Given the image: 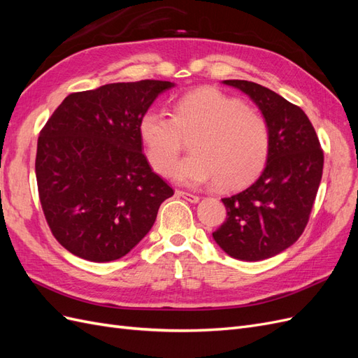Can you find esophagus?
<instances>
[{"label":"esophagus","instance_id":"esophagus-1","mask_svg":"<svg viewBox=\"0 0 358 358\" xmlns=\"http://www.w3.org/2000/svg\"><path fill=\"white\" fill-rule=\"evenodd\" d=\"M176 196L180 199H185L189 203H199L200 197L199 196H194L191 192H185V191H176Z\"/></svg>","mask_w":358,"mask_h":358}]
</instances>
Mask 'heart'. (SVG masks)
<instances>
[{
    "mask_svg": "<svg viewBox=\"0 0 358 358\" xmlns=\"http://www.w3.org/2000/svg\"><path fill=\"white\" fill-rule=\"evenodd\" d=\"M140 142L152 169L167 175L183 139L192 138V155L170 175L182 185L233 189L254 180L266 166L270 133L257 110L216 88L183 94L171 106V117L148 110L138 121Z\"/></svg>",
    "mask_w": 358,
    "mask_h": 358,
    "instance_id": "obj_1",
    "label": "heart"
}]
</instances>
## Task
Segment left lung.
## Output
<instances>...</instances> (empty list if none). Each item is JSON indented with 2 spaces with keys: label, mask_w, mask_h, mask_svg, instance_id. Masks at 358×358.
Instances as JSON below:
<instances>
[{
  "label": "left lung",
  "mask_w": 358,
  "mask_h": 358,
  "mask_svg": "<svg viewBox=\"0 0 358 358\" xmlns=\"http://www.w3.org/2000/svg\"><path fill=\"white\" fill-rule=\"evenodd\" d=\"M262 110L270 133L266 167L246 189L222 199L227 220L212 236L225 254L262 262L296 243L308 224L322 176L324 154L309 117L264 86L224 80Z\"/></svg>",
  "instance_id": "left-lung-1"
}]
</instances>
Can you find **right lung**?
Instances as JSON below:
<instances>
[{
  "label": "right lung",
  "mask_w": 358,
  "mask_h": 358,
  "mask_svg": "<svg viewBox=\"0 0 358 358\" xmlns=\"http://www.w3.org/2000/svg\"><path fill=\"white\" fill-rule=\"evenodd\" d=\"M166 80L119 82L64 99L40 131L38 196L55 239L94 263L122 258L173 189L142 152L138 121Z\"/></svg>",
  "instance_id": "obj_1"
}]
</instances>
